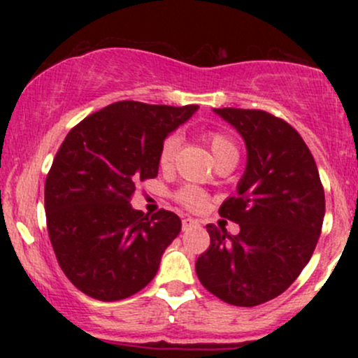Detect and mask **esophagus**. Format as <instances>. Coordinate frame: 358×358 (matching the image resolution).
<instances>
[{"label": "esophagus", "instance_id": "1", "mask_svg": "<svg viewBox=\"0 0 358 358\" xmlns=\"http://www.w3.org/2000/svg\"><path fill=\"white\" fill-rule=\"evenodd\" d=\"M182 224H183V231H187L188 227H193V225H199V220L192 219V217H185V219L182 220Z\"/></svg>", "mask_w": 358, "mask_h": 358}]
</instances>
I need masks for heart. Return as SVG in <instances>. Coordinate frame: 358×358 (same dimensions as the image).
<instances>
[{"label": "heart", "mask_w": 358, "mask_h": 358, "mask_svg": "<svg viewBox=\"0 0 358 358\" xmlns=\"http://www.w3.org/2000/svg\"><path fill=\"white\" fill-rule=\"evenodd\" d=\"M205 139H207L208 146H210L212 155L215 156V162H220V159H225V158L237 159V156H239L236 143H234L225 133H220V131H210V133H207ZM178 146H180L178 134H170V136L165 138V141H163L162 146H159V155H158L159 165L163 168L171 166L176 151H178ZM176 199H178L180 203L185 205L187 208H192V210H199V208H202L205 202H207L205 193L195 187L182 188V190L178 192V195H176Z\"/></svg>", "instance_id": "1"}]
</instances>
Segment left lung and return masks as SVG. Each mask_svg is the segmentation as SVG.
I'll return each mask as SVG.
<instances>
[{"label": "left lung", "mask_w": 358, "mask_h": 358, "mask_svg": "<svg viewBox=\"0 0 358 358\" xmlns=\"http://www.w3.org/2000/svg\"><path fill=\"white\" fill-rule=\"evenodd\" d=\"M212 110L248 150L237 196L219 210L241 232L231 236L208 224L210 248L196 259L195 271L222 301L257 306L285 293L311 259L322 234L324 192L313 156L287 122L264 110Z\"/></svg>", "instance_id": "8db88e82"}]
</instances>
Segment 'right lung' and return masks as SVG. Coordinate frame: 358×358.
I'll list each match as a JSON object with an SVG mask.
<instances>
[{
    "mask_svg": "<svg viewBox=\"0 0 358 358\" xmlns=\"http://www.w3.org/2000/svg\"><path fill=\"white\" fill-rule=\"evenodd\" d=\"M199 106L114 102L62 143L45 182L50 242L65 276L99 301L138 293L182 231L173 212L145 215L129 203L139 180L158 176L159 146Z\"/></svg>",
    "mask_w": 358,
    "mask_h": 358,
    "instance_id": "1",
    "label": "right lung"
}]
</instances>
